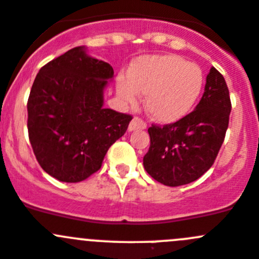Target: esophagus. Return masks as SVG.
<instances>
[{
    "mask_svg": "<svg viewBox=\"0 0 259 259\" xmlns=\"http://www.w3.org/2000/svg\"><path fill=\"white\" fill-rule=\"evenodd\" d=\"M146 124L145 122H142L140 118H134L128 125V131L132 132V131H137V130H145Z\"/></svg>",
    "mask_w": 259,
    "mask_h": 259,
    "instance_id": "esophagus-1",
    "label": "esophagus"
}]
</instances>
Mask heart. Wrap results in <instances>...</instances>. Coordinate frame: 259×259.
<instances>
[{
	"label": "heart",
	"mask_w": 259,
	"mask_h": 259,
	"mask_svg": "<svg viewBox=\"0 0 259 259\" xmlns=\"http://www.w3.org/2000/svg\"><path fill=\"white\" fill-rule=\"evenodd\" d=\"M204 86V75L196 64L175 55L140 58L117 79L118 96L135 105L139 94L146 95L145 109L151 119L173 123L191 111Z\"/></svg>",
	"instance_id": "b5f03b06"
}]
</instances>
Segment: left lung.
<instances>
[{"mask_svg": "<svg viewBox=\"0 0 259 259\" xmlns=\"http://www.w3.org/2000/svg\"><path fill=\"white\" fill-rule=\"evenodd\" d=\"M231 101L224 75L210 68L195 110L176 123L151 125L146 172L165 186L190 184L207 172L221 149L229 127Z\"/></svg>", "mask_w": 259, "mask_h": 259, "instance_id": "8db88e82", "label": "left lung"}]
</instances>
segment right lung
Wrapping results in <instances>:
<instances>
[{
	"label": "right lung",
	"mask_w": 259,
	"mask_h": 259,
	"mask_svg": "<svg viewBox=\"0 0 259 259\" xmlns=\"http://www.w3.org/2000/svg\"><path fill=\"white\" fill-rule=\"evenodd\" d=\"M110 64L79 46L42 66L28 99V134L42 169L61 182L97 172L132 117L104 108Z\"/></svg>",
	"instance_id": "add662e5"
}]
</instances>
